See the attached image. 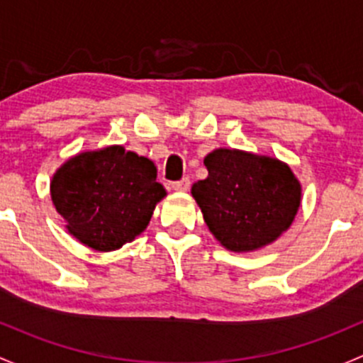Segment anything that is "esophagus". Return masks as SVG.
I'll list each match as a JSON object with an SVG mask.
<instances>
[{
	"mask_svg": "<svg viewBox=\"0 0 363 363\" xmlns=\"http://www.w3.org/2000/svg\"><path fill=\"white\" fill-rule=\"evenodd\" d=\"M171 186H173V190H178V192H185V190L190 189V178L185 177L182 178V180L173 182L171 183Z\"/></svg>",
	"mask_w": 363,
	"mask_h": 363,
	"instance_id": "34e87169",
	"label": "esophagus"
}]
</instances>
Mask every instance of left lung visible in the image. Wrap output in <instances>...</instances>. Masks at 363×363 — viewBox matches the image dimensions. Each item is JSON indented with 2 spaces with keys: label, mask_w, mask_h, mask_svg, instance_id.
<instances>
[{
  "label": "left lung",
  "mask_w": 363,
  "mask_h": 363,
  "mask_svg": "<svg viewBox=\"0 0 363 363\" xmlns=\"http://www.w3.org/2000/svg\"><path fill=\"white\" fill-rule=\"evenodd\" d=\"M204 164L208 178L194 183L192 196L225 248H262L292 225L301 185L286 164L227 148L211 152Z\"/></svg>",
  "instance_id": "8db88e82"
}]
</instances>
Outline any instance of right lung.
<instances>
[{"instance_id": "1", "label": "right lung", "mask_w": 363, "mask_h": 363, "mask_svg": "<svg viewBox=\"0 0 363 363\" xmlns=\"http://www.w3.org/2000/svg\"><path fill=\"white\" fill-rule=\"evenodd\" d=\"M155 178L154 162L124 147L84 152L54 174L52 201L69 234L98 252H111L147 229L166 196Z\"/></svg>"}]
</instances>
